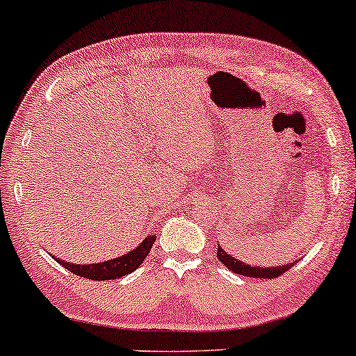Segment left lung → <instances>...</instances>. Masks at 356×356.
Segmentation results:
<instances>
[{
  "label": "left lung",
  "mask_w": 356,
  "mask_h": 356,
  "mask_svg": "<svg viewBox=\"0 0 356 356\" xmlns=\"http://www.w3.org/2000/svg\"><path fill=\"white\" fill-rule=\"evenodd\" d=\"M218 259L225 264L227 269L234 274L245 275V277H257V279H275L280 277L284 272H287L291 267L296 264V262H291V264L284 266H272V267H259V266H251L248 262L238 261L236 257H232L229 252H226L221 245L218 244Z\"/></svg>",
  "instance_id": "1"
}]
</instances>
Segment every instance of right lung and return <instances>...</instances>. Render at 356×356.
<instances>
[{"mask_svg":"<svg viewBox=\"0 0 356 356\" xmlns=\"http://www.w3.org/2000/svg\"><path fill=\"white\" fill-rule=\"evenodd\" d=\"M156 236H147L137 248L131 249L130 252L122 254V256L108 259V261L97 262V264H74V262H65L63 259L52 256L59 262L60 266L65 267L67 270H71L72 274L81 275V277H87L92 280H112L118 279L122 275L130 274L135 269H138V266L145 261V257L150 252L153 243H155Z\"/></svg>","mask_w":356,"mask_h":356,"instance_id":"1","label":"right lung"}]
</instances>
